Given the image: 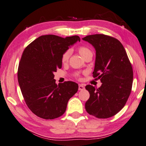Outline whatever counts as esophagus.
I'll list each match as a JSON object with an SVG mask.
<instances>
[{
    "instance_id": "1",
    "label": "esophagus",
    "mask_w": 146,
    "mask_h": 146,
    "mask_svg": "<svg viewBox=\"0 0 146 146\" xmlns=\"http://www.w3.org/2000/svg\"><path fill=\"white\" fill-rule=\"evenodd\" d=\"M84 88H85L82 84L78 85V90H84Z\"/></svg>"
}]
</instances>
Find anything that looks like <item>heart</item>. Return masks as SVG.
<instances>
[{
	"mask_svg": "<svg viewBox=\"0 0 146 146\" xmlns=\"http://www.w3.org/2000/svg\"><path fill=\"white\" fill-rule=\"evenodd\" d=\"M78 52H79V54H80V56H81L83 58H84L87 55L92 54V50H90L89 48L85 47V46H80V47H78ZM70 54H71V50H66V51L64 53L63 55H62V62H63V63L68 62L69 58V56H70Z\"/></svg>",
	"mask_w": 146,
	"mask_h": 146,
	"instance_id": "obj_1",
	"label": "heart"
}]
</instances>
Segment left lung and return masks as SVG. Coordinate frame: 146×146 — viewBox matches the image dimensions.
<instances>
[{"label":"left lung","instance_id":"1","mask_svg":"<svg viewBox=\"0 0 146 146\" xmlns=\"http://www.w3.org/2000/svg\"><path fill=\"white\" fill-rule=\"evenodd\" d=\"M96 51L94 78L100 79L99 88L87 85L90 98L85 103L89 114L98 118H108L119 112L130 96L133 71L127 52L117 39L104 34L84 37Z\"/></svg>","mask_w":146,"mask_h":146}]
</instances>
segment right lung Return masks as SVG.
Here are the masks:
<instances>
[{"label":"right lung","mask_w":146,"mask_h":146,"mask_svg":"<svg viewBox=\"0 0 146 146\" xmlns=\"http://www.w3.org/2000/svg\"><path fill=\"white\" fill-rule=\"evenodd\" d=\"M80 39L55 35L40 36L23 52L17 71L18 82L27 105L41 118H57L66 112L68 101L78 91L72 81L56 84L54 72L62 68L64 53Z\"/></svg>","instance_id":"1"}]
</instances>
